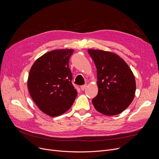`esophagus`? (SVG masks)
Returning a JSON list of instances; mask_svg holds the SVG:
<instances>
[{
    "label": "esophagus",
    "instance_id": "obj_1",
    "mask_svg": "<svg viewBox=\"0 0 159 159\" xmlns=\"http://www.w3.org/2000/svg\"><path fill=\"white\" fill-rule=\"evenodd\" d=\"M86 87H87V84L82 85V86H80V89H81V90H82V91H84V90L86 88Z\"/></svg>",
    "mask_w": 159,
    "mask_h": 159
}]
</instances>
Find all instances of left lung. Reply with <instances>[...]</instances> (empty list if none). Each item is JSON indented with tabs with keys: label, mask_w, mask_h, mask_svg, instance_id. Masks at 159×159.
<instances>
[{
	"label": "left lung",
	"mask_w": 159,
	"mask_h": 159,
	"mask_svg": "<svg viewBox=\"0 0 159 159\" xmlns=\"http://www.w3.org/2000/svg\"><path fill=\"white\" fill-rule=\"evenodd\" d=\"M95 62L98 91L92 103L97 111L111 116L122 113L135 97L136 83L129 67L113 53L88 49Z\"/></svg>",
	"instance_id": "8db88e82"
}]
</instances>
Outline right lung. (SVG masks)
Masks as SVG:
<instances>
[{
	"mask_svg": "<svg viewBox=\"0 0 159 159\" xmlns=\"http://www.w3.org/2000/svg\"><path fill=\"white\" fill-rule=\"evenodd\" d=\"M73 49H57L43 55L30 71L28 88L33 101L50 116L68 110L77 95L69 68Z\"/></svg>",
	"mask_w": 159,
	"mask_h": 159,
	"instance_id": "add662e5",
	"label": "right lung"
}]
</instances>
